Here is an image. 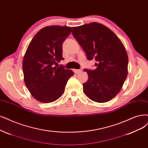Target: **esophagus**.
<instances>
[{"mask_svg": "<svg viewBox=\"0 0 148 148\" xmlns=\"http://www.w3.org/2000/svg\"><path fill=\"white\" fill-rule=\"evenodd\" d=\"M74 71L75 74H79L81 72V69H74Z\"/></svg>", "mask_w": 148, "mask_h": 148, "instance_id": "34e87169", "label": "esophagus"}]
</instances>
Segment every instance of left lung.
<instances>
[{
    "mask_svg": "<svg viewBox=\"0 0 148 148\" xmlns=\"http://www.w3.org/2000/svg\"><path fill=\"white\" fill-rule=\"evenodd\" d=\"M72 33L85 52L87 59L95 58V70L84 69L88 80L83 84L89 99L103 103L121 91L128 74V56L121 41L107 27L92 23L73 27Z\"/></svg>",
    "mask_w": 148,
    "mask_h": 148,
    "instance_id": "left-lung-1",
    "label": "left lung"
}]
</instances>
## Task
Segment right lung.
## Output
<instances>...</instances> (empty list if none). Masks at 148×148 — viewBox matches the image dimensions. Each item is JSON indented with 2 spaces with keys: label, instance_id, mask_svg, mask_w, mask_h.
<instances>
[{
  "label": "right lung",
  "instance_id": "right-lung-1",
  "mask_svg": "<svg viewBox=\"0 0 148 148\" xmlns=\"http://www.w3.org/2000/svg\"><path fill=\"white\" fill-rule=\"evenodd\" d=\"M71 32V27L68 26L45 27L38 32L27 49L23 62L24 83L39 102L57 100L64 93L69 79L74 75L72 70L56 66L63 59L62 45Z\"/></svg>",
  "mask_w": 148,
  "mask_h": 148
}]
</instances>
